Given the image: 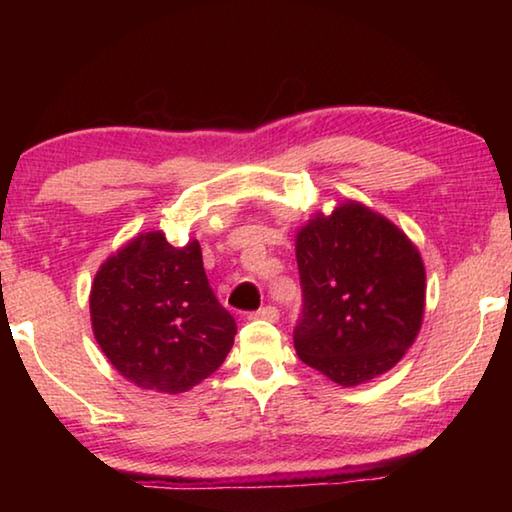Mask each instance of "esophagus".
<instances>
[{"instance_id": "obj_1", "label": "esophagus", "mask_w": 512, "mask_h": 512, "mask_svg": "<svg viewBox=\"0 0 512 512\" xmlns=\"http://www.w3.org/2000/svg\"><path fill=\"white\" fill-rule=\"evenodd\" d=\"M255 318H264V320H271V323H275V320L280 318V311H277V307H273V305H266V307L255 311Z\"/></svg>"}]
</instances>
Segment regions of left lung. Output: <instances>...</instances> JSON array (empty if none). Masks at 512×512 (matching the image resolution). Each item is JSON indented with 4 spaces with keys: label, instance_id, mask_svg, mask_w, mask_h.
I'll use <instances>...</instances> for the list:
<instances>
[{
    "label": "left lung",
    "instance_id": "8db88e82",
    "mask_svg": "<svg viewBox=\"0 0 512 512\" xmlns=\"http://www.w3.org/2000/svg\"><path fill=\"white\" fill-rule=\"evenodd\" d=\"M302 316L293 345L302 363L357 386L391 370L424 316V264L386 216L348 201L316 214L296 237Z\"/></svg>",
    "mask_w": 512,
    "mask_h": 512
}]
</instances>
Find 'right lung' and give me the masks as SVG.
Returning <instances> with one entry per match:
<instances>
[{"mask_svg": "<svg viewBox=\"0 0 512 512\" xmlns=\"http://www.w3.org/2000/svg\"><path fill=\"white\" fill-rule=\"evenodd\" d=\"M94 339L135 386L185 393L221 366L237 323L207 282L198 241L144 232L101 264L90 291Z\"/></svg>", "mask_w": 512, "mask_h": 512, "instance_id": "add662e5", "label": "right lung"}]
</instances>
